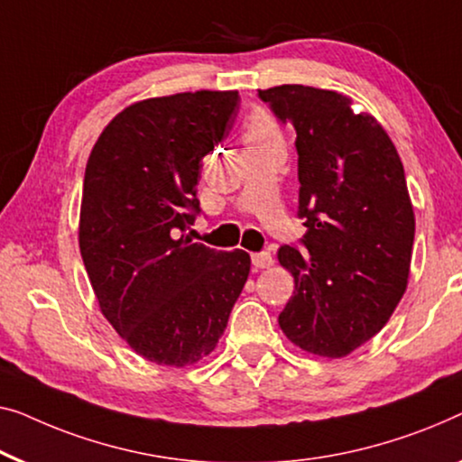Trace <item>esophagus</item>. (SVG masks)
Returning a JSON list of instances; mask_svg holds the SVG:
<instances>
[{"label": "esophagus", "instance_id": "34e87169", "mask_svg": "<svg viewBox=\"0 0 462 462\" xmlns=\"http://www.w3.org/2000/svg\"><path fill=\"white\" fill-rule=\"evenodd\" d=\"M252 264L254 269H269V266H273V256L269 252L252 254Z\"/></svg>", "mask_w": 462, "mask_h": 462}]
</instances>
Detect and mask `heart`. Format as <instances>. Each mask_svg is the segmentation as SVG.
I'll list each match as a JSON object with an SVG mask.
<instances>
[{
  "label": "heart",
  "instance_id": "b5f03b06",
  "mask_svg": "<svg viewBox=\"0 0 462 462\" xmlns=\"http://www.w3.org/2000/svg\"><path fill=\"white\" fill-rule=\"evenodd\" d=\"M244 142L247 148H256V145L281 142L279 129L275 120L264 108H254L244 125Z\"/></svg>",
  "mask_w": 462,
  "mask_h": 462
}]
</instances>
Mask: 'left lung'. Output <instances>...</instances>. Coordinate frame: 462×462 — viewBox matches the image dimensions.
<instances>
[{
  "label": "left lung",
  "instance_id": "obj_1",
  "mask_svg": "<svg viewBox=\"0 0 462 462\" xmlns=\"http://www.w3.org/2000/svg\"><path fill=\"white\" fill-rule=\"evenodd\" d=\"M296 129L302 247L281 245L293 296L279 327L304 352L342 358L383 329L411 273L414 212L404 166L375 116L337 91L258 89Z\"/></svg>",
  "mask_w": 462,
  "mask_h": 462
}]
</instances>
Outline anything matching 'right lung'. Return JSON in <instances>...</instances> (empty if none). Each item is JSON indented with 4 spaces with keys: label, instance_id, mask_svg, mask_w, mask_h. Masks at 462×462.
I'll return each mask as SVG.
<instances>
[{
    "label": "right lung",
    "instance_id": "obj_1",
    "mask_svg": "<svg viewBox=\"0 0 462 462\" xmlns=\"http://www.w3.org/2000/svg\"><path fill=\"white\" fill-rule=\"evenodd\" d=\"M237 91L131 104L89 153L79 247L102 314L150 363L187 366L215 350L250 275V254L193 244L202 158L229 135Z\"/></svg>",
    "mask_w": 462,
    "mask_h": 462
}]
</instances>
